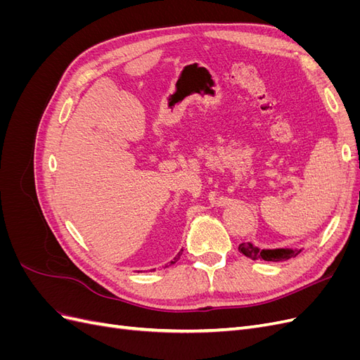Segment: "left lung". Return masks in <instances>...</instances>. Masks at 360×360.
<instances>
[{"label": "left lung", "mask_w": 360, "mask_h": 360, "mask_svg": "<svg viewBox=\"0 0 360 360\" xmlns=\"http://www.w3.org/2000/svg\"><path fill=\"white\" fill-rule=\"evenodd\" d=\"M238 250L250 259L264 261H284L300 252V249H258L252 243H242L238 246Z\"/></svg>", "instance_id": "1"}]
</instances>
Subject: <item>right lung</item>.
I'll use <instances>...</instances> for the list:
<instances>
[{
  "mask_svg": "<svg viewBox=\"0 0 360 360\" xmlns=\"http://www.w3.org/2000/svg\"><path fill=\"white\" fill-rule=\"evenodd\" d=\"M181 252H183V249H181ZM181 252H179V254L176 255V258H174V259L171 261V264H174V263H176V261H179V258H180V255H181Z\"/></svg>",
  "mask_w": 360,
  "mask_h": 360,
  "instance_id": "add662e5",
  "label": "right lung"
}]
</instances>
